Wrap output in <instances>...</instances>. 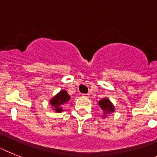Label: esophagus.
Here are the masks:
<instances>
[{
    "label": "esophagus",
    "instance_id": "34e87169",
    "mask_svg": "<svg viewBox=\"0 0 157 157\" xmlns=\"http://www.w3.org/2000/svg\"><path fill=\"white\" fill-rule=\"evenodd\" d=\"M82 96H84V97H89V94L87 93V94H82Z\"/></svg>",
    "mask_w": 157,
    "mask_h": 157
}]
</instances>
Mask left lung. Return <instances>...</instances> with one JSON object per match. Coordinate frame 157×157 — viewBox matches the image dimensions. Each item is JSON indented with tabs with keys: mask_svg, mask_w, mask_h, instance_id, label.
<instances>
[{
	"mask_svg": "<svg viewBox=\"0 0 157 157\" xmlns=\"http://www.w3.org/2000/svg\"><path fill=\"white\" fill-rule=\"evenodd\" d=\"M99 106L103 111V118H106L107 114H110L114 111V107L111 100L107 98H103L99 101Z\"/></svg>",
	"mask_w": 157,
	"mask_h": 157,
	"instance_id": "obj_1",
	"label": "left lung"
}]
</instances>
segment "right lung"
<instances>
[{
    "mask_svg": "<svg viewBox=\"0 0 157 157\" xmlns=\"http://www.w3.org/2000/svg\"><path fill=\"white\" fill-rule=\"evenodd\" d=\"M70 99V95L65 90H61L57 95H55L50 100V103L55 112L60 113L63 111L62 105L67 103Z\"/></svg>",
    "mask_w": 157,
    "mask_h": 157,
    "instance_id": "right-lung-1",
    "label": "right lung"
}]
</instances>
